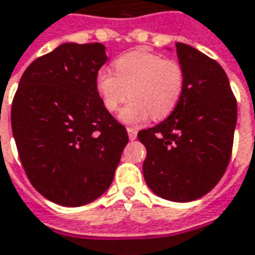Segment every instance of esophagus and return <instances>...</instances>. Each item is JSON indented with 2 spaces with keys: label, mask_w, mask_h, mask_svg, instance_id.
Returning <instances> with one entry per match:
<instances>
[{
  "label": "esophagus",
  "mask_w": 255,
  "mask_h": 255,
  "mask_svg": "<svg viewBox=\"0 0 255 255\" xmlns=\"http://www.w3.org/2000/svg\"><path fill=\"white\" fill-rule=\"evenodd\" d=\"M127 132H128V136H129V139L133 140L136 138V133H138V129L135 127H128L127 128Z\"/></svg>",
  "instance_id": "obj_1"
}]
</instances>
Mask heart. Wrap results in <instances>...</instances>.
<instances>
[{"label": "heart", "mask_w": 255, "mask_h": 255, "mask_svg": "<svg viewBox=\"0 0 255 255\" xmlns=\"http://www.w3.org/2000/svg\"><path fill=\"white\" fill-rule=\"evenodd\" d=\"M115 73L101 69L95 85L105 109L116 112L129 94V102L120 112L128 124L146 122L150 116L161 120L177 108L185 88V72L175 60L157 53L136 51L115 60Z\"/></svg>", "instance_id": "b5f03b06"}]
</instances>
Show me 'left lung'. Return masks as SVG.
I'll use <instances>...</instances> for the list:
<instances>
[{"label":"left lung","instance_id":"8db88e82","mask_svg":"<svg viewBox=\"0 0 255 255\" xmlns=\"http://www.w3.org/2000/svg\"><path fill=\"white\" fill-rule=\"evenodd\" d=\"M185 88L164 122L140 129L147 186L171 202H192L214 188L232 156L238 105L227 73L214 59L175 44Z\"/></svg>","mask_w":255,"mask_h":255}]
</instances>
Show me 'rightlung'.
Wrapping results in <instances>:
<instances>
[{"label": "right lung", "mask_w": 255, "mask_h": 255, "mask_svg": "<svg viewBox=\"0 0 255 255\" xmlns=\"http://www.w3.org/2000/svg\"><path fill=\"white\" fill-rule=\"evenodd\" d=\"M108 56L99 42L62 44L23 73L10 124L28 181L48 200L78 207L105 193L128 143L105 109L95 78Z\"/></svg>", "instance_id": "add662e5"}]
</instances>
